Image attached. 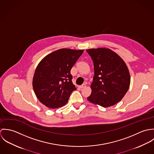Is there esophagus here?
I'll return each mask as SVG.
<instances>
[{"label":"esophagus","mask_w":154,"mask_h":154,"mask_svg":"<svg viewBox=\"0 0 154 154\" xmlns=\"http://www.w3.org/2000/svg\"><path fill=\"white\" fill-rule=\"evenodd\" d=\"M86 87V85L85 84H82V85H81V86H79V88H84Z\"/></svg>","instance_id":"obj_1"}]
</instances>
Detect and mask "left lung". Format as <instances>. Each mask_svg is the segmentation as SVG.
Instances as JSON below:
<instances>
[{"label":"left lung","mask_w":154,"mask_h":154,"mask_svg":"<svg viewBox=\"0 0 154 154\" xmlns=\"http://www.w3.org/2000/svg\"><path fill=\"white\" fill-rule=\"evenodd\" d=\"M94 62V76L89 102L109 107L120 101L131 84L128 67L114 51L107 48L87 49Z\"/></svg>","instance_id":"8db88e82"}]
</instances>
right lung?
<instances>
[{
	"label": "right lung",
	"mask_w": 154,
	"mask_h": 154,
	"mask_svg": "<svg viewBox=\"0 0 154 154\" xmlns=\"http://www.w3.org/2000/svg\"><path fill=\"white\" fill-rule=\"evenodd\" d=\"M83 50L61 48L47 54L37 66L32 87L36 97L45 106L56 109L65 106L76 89L70 70Z\"/></svg>",
	"instance_id": "obj_1"
}]
</instances>
